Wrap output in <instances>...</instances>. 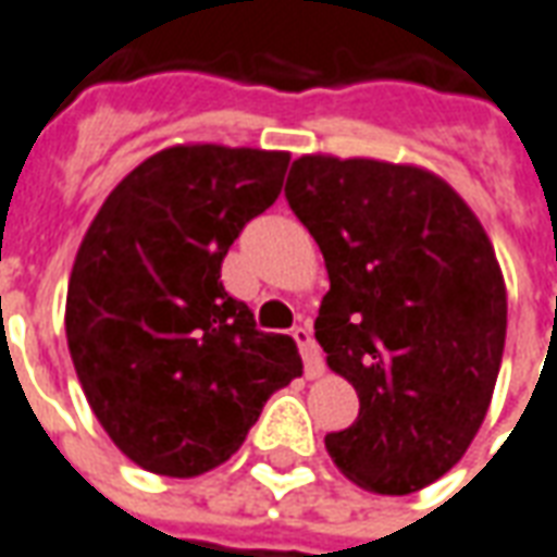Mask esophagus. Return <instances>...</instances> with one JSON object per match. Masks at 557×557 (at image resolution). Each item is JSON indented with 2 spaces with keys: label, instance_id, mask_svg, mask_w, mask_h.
<instances>
[{
  "label": "esophagus",
  "instance_id": "esophagus-1",
  "mask_svg": "<svg viewBox=\"0 0 557 557\" xmlns=\"http://www.w3.org/2000/svg\"><path fill=\"white\" fill-rule=\"evenodd\" d=\"M294 338H297L299 354H302V362H306V374H309V377H321L323 357H321V348H318V345H314V338H311L309 326H297V330H294Z\"/></svg>",
  "mask_w": 557,
  "mask_h": 557
}]
</instances>
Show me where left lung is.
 Here are the masks:
<instances>
[{"label": "left lung", "mask_w": 557, "mask_h": 557, "mask_svg": "<svg viewBox=\"0 0 557 557\" xmlns=\"http://www.w3.org/2000/svg\"><path fill=\"white\" fill-rule=\"evenodd\" d=\"M285 197L330 272L314 338L360 396L326 453L369 492H420L465 456L495 393L507 335L495 248L417 164L302 156Z\"/></svg>", "instance_id": "obj_1"}]
</instances>
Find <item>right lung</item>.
I'll return each mask as SVG.
<instances>
[{
    "mask_svg": "<svg viewBox=\"0 0 557 557\" xmlns=\"http://www.w3.org/2000/svg\"><path fill=\"white\" fill-rule=\"evenodd\" d=\"M287 152L168 146L122 180L83 236L65 335L89 408L144 471L197 476L234 456L267 398L302 374L222 285L239 231L282 195Z\"/></svg>",
    "mask_w": 557,
    "mask_h": 557,
    "instance_id": "add662e5",
    "label": "right lung"
}]
</instances>
